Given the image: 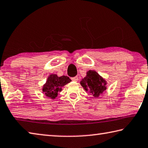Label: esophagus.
Here are the masks:
<instances>
[{
  "mask_svg": "<svg viewBox=\"0 0 148 148\" xmlns=\"http://www.w3.org/2000/svg\"><path fill=\"white\" fill-rule=\"evenodd\" d=\"M71 80L73 81H74V82H77V81H78V77L77 76H76V77H72L71 78Z\"/></svg>",
  "mask_w": 148,
  "mask_h": 148,
  "instance_id": "obj_1",
  "label": "esophagus"
}]
</instances>
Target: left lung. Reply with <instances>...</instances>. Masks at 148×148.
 <instances>
[{
    "instance_id": "obj_1",
    "label": "left lung",
    "mask_w": 148,
    "mask_h": 148,
    "mask_svg": "<svg viewBox=\"0 0 148 148\" xmlns=\"http://www.w3.org/2000/svg\"><path fill=\"white\" fill-rule=\"evenodd\" d=\"M81 84L86 91H89L95 97H99L107 89V82L94 70L86 73V76L81 81Z\"/></svg>"
}]
</instances>
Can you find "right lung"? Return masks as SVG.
Segmentation results:
<instances>
[{
    "label": "right lung",
    "instance_id": "1",
    "mask_svg": "<svg viewBox=\"0 0 148 148\" xmlns=\"http://www.w3.org/2000/svg\"><path fill=\"white\" fill-rule=\"evenodd\" d=\"M71 81L68 77H58L57 75L52 74L48 77L46 83L43 86V92L47 97L55 99L58 92H60L62 88Z\"/></svg>",
    "mask_w": 148,
    "mask_h": 148
}]
</instances>
